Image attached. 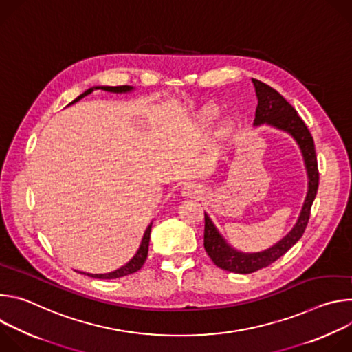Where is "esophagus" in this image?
<instances>
[{
  "label": "esophagus",
  "instance_id": "1",
  "mask_svg": "<svg viewBox=\"0 0 352 352\" xmlns=\"http://www.w3.org/2000/svg\"><path fill=\"white\" fill-rule=\"evenodd\" d=\"M202 190H200V186L196 184H188L181 189V195L184 197H199Z\"/></svg>",
  "mask_w": 352,
  "mask_h": 352
}]
</instances>
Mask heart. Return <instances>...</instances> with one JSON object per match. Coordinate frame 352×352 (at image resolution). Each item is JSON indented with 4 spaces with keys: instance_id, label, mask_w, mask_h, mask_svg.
Returning <instances> with one entry per match:
<instances>
[{
    "instance_id": "1",
    "label": "heart",
    "mask_w": 352,
    "mask_h": 352,
    "mask_svg": "<svg viewBox=\"0 0 352 352\" xmlns=\"http://www.w3.org/2000/svg\"><path fill=\"white\" fill-rule=\"evenodd\" d=\"M216 114H217V113H216L213 109H205V110H202V111L199 113L197 121H199V124L202 125V126H208V125H210L212 121L216 118ZM228 129H230V122L226 121V122L223 124V132H228Z\"/></svg>"
}]
</instances>
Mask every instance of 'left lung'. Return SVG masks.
Masks as SVG:
<instances>
[{"label": "left lung", "mask_w": 352, "mask_h": 352, "mask_svg": "<svg viewBox=\"0 0 352 352\" xmlns=\"http://www.w3.org/2000/svg\"><path fill=\"white\" fill-rule=\"evenodd\" d=\"M252 83L258 97L254 126L269 125L288 133L296 142L307 170L308 192L292 230L277 243L261 250V252H241V250L232 248L219 232L209 214L205 213V249L208 255L220 269L239 274H249L267 267L299 241L309 221L311 208L319 186L315 143L305 122L300 120L295 109L277 90L258 79H252Z\"/></svg>", "instance_id": "left-lung-1"}]
</instances>
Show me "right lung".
I'll return each instance as SVG.
<instances>
[{"instance_id":"add662e5","label":"right lung","mask_w":352,"mask_h":352,"mask_svg":"<svg viewBox=\"0 0 352 352\" xmlns=\"http://www.w3.org/2000/svg\"><path fill=\"white\" fill-rule=\"evenodd\" d=\"M97 89H102V90H106V91H110V93H117V94H122V93H129L132 91L135 87L133 86H93V87H89L87 90H85L82 94H79L74 102H71L68 106L71 104H75L76 102H79V100L87 94H90L93 90H97ZM152 226L153 223H150L147 226V228L144 230V234H143V238L140 241V245H139V249L136 250V254L133 255V258L126 263L122 267L114 270V272H110V273H104V274H91V273H83V272H79L82 274H86V276H90V277H94V278H103V280H110V278H118V277H124V276H128V274H132L135 272H138L146 258H147V252H148V241H150V231H152Z\"/></svg>"}]
</instances>
